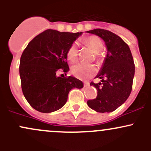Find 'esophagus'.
<instances>
[{"label": "esophagus", "mask_w": 151, "mask_h": 151, "mask_svg": "<svg viewBox=\"0 0 151 151\" xmlns=\"http://www.w3.org/2000/svg\"><path fill=\"white\" fill-rule=\"evenodd\" d=\"M89 85H90V83H88V82H84V86L85 87L89 86Z\"/></svg>", "instance_id": "esophagus-1"}]
</instances>
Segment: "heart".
I'll list each match as a JSON object with an SVG mask.
<instances>
[{
  "instance_id": "obj_1",
  "label": "heart",
  "mask_w": 151,
  "mask_h": 151,
  "mask_svg": "<svg viewBox=\"0 0 151 151\" xmlns=\"http://www.w3.org/2000/svg\"><path fill=\"white\" fill-rule=\"evenodd\" d=\"M86 44L88 45L96 54H99L103 50V44L101 39L98 37H91L86 40ZM77 44H72L66 52V57L69 61L73 62L77 58ZM71 73L75 77L80 79H88L93 77L96 73L97 68L93 64L78 62L73 64L71 67Z\"/></svg>"
}]
</instances>
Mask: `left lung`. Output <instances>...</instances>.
Returning a JSON list of instances; mask_svg holds the SVG:
<instances>
[{"label":"left lung","instance_id":"1","mask_svg":"<svg viewBox=\"0 0 151 151\" xmlns=\"http://www.w3.org/2000/svg\"><path fill=\"white\" fill-rule=\"evenodd\" d=\"M87 32L101 37L107 48L104 64L96 77L101 79V83H90L96 88L97 96L87 103L98 112H113L132 92L135 71L133 57L127 44L112 32L100 28Z\"/></svg>","mask_w":151,"mask_h":151}]
</instances>
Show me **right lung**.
<instances>
[{"instance_id":"right-lung-1","label":"right lung","mask_w":151,"mask_h":151,"mask_svg":"<svg viewBox=\"0 0 151 151\" xmlns=\"http://www.w3.org/2000/svg\"><path fill=\"white\" fill-rule=\"evenodd\" d=\"M82 34L47 29L33 38L20 58L19 76L23 95L40 112H55L64 106L69 91L82 88L83 82L74 77H58L69 70L68 47Z\"/></svg>"}]
</instances>
